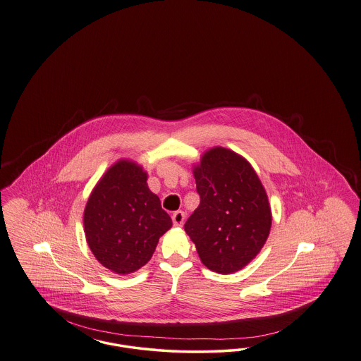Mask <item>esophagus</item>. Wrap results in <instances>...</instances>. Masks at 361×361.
I'll return each mask as SVG.
<instances>
[{
	"label": "esophagus",
	"instance_id": "esophagus-1",
	"mask_svg": "<svg viewBox=\"0 0 361 361\" xmlns=\"http://www.w3.org/2000/svg\"><path fill=\"white\" fill-rule=\"evenodd\" d=\"M172 221L176 227H181L185 221V214L183 211H176L172 215Z\"/></svg>",
	"mask_w": 361,
	"mask_h": 361
}]
</instances>
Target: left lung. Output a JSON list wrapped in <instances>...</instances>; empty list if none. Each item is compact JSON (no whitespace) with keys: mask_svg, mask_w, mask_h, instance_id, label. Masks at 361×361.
Returning <instances> with one entry per match:
<instances>
[{"mask_svg":"<svg viewBox=\"0 0 361 361\" xmlns=\"http://www.w3.org/2000/svg\"><path fill=\"white\" fill-rule=\"evenodd\" d=\"M200 204L184 224L208 269L228 275L257 256L272 214L257 173L240 154L214 147L193 168Z\"/></svg>","mask_w":361,"mask_h":361,"instance_id":"left-lung-1","label":"left lung"}]
</instances>
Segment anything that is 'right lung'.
I'll list each match as a JSON object with an SVG mask.
<instances>
[{
    "instance_id": "right-lung-1",
    "label": "right lung",
    "mask_w": 361,
    "mask_h": 361,
    "mask_svg": "<svg viewBox=\"0 0 361 361\" xmlns=\"http://www.w3.org/2000/svg\"><path fill=\"white\" fill-rule=\"evenodd\" d=\"M146 181L142 166L121 159L104 173L86 203V242L96 259L118 275L147 264L159 237L172 227Z\"/></svg>"
}]
</instances>
